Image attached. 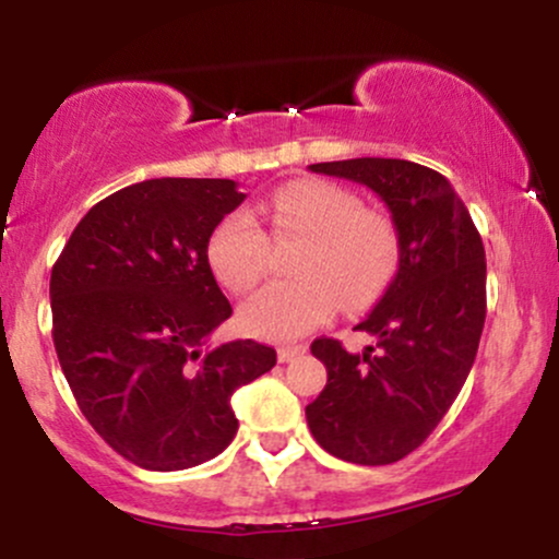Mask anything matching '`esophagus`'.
Listing matches in <instances>:
<instances>
[{"label": "esophagus", "instance_id": "obj_1", "mask_svg": "<svg viewBox=\"0 0 559 559\" xmlns=\"http://www.w3.org/2000/svg\"><path fill=\"white\" fill-rule=\"evenodd\" d=\"M305 346H281V349H278V360L281 362H292V360H297V357H301V355H305Z\"/></svg>", "mask_w": 559, "mask_h": 559}]
</instances>
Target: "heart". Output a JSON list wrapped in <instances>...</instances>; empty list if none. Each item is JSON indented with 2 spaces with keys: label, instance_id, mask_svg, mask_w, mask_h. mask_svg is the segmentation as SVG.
Masks as SVG:
<instances>
[{
  "label": "heart",
  "instance_id": "1",
  "mask_svg": "<svg viewBox=\"0 0 559 559\" xmlns=\"http://www.w3.org/2000/svg\"><path fill=\"white\" fill-rule=\"evenodd\" d=\"M273 239L305 236L292 260L294 278L271 281L241 305L249 336L292 342L336 316L378 299L394 273L396 239L389 221L362 210L360 199L325 181L286 183L260 204ZM271 243L258 217L234 210L207 241V260L228 292L243 294L262 278Z\"/></svg>",
  "mask_w": 559,
  "mask_h": 559
}]
</instances>
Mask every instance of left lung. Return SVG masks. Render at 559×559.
I'll use <instances>...</instances> for the list:
<instances>
[{"label": "left lung", "instance_id": "left-lung-1", "mask_svg": "<svg viewBox=\"0 0 559 559\" xmlns=\"http://www.w3.org/2000/svg\"><path fill=\"white\" fill-rule=\"evenodd\" d=\"M312 173L368 186L386 204L400 243L394 278L357 331L360 355L316 338L329 383L305 407L325 452L357 465L407 457L457 400L486 320V252L463 199L441 173L409 159L357 157Z\"/></svg>", "mask_w": 559, "mask_h": 559}]
</instances>
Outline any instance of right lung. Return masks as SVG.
<instances>
[{"label": "right lung", "instance_id": "right-lung-1", "mask_svg": "<svg viewBox=\"0 0 559 559\" xmlns=\"http://www.w3.org/2000/svg\"><path fill=\"white\" fill-rule=\"evenodd\" d=\"M228 178H152L94 204L49 281L52 338L92 428L128 463L186 471L234 441L230 396L275 365L239 338L202 349L230 318L207 260L243 202Z\"/></svg>", "mask_w": 559, "mask_h": 559}]
</instances>
